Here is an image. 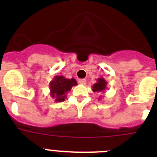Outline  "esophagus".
<instances>
[{"instance_id":"obj_1","label":"esophagus","mask_w":157,"mask_h":157,"mask_svg":"<svg viewBox=\"0 0 157 157\" xmlns=\"http://www.w3.org/2000/svg\"><path fill=\"white\" fill-rule=\"evenodd\" d=\"M78 82H79L80 84H82V85H85L86 82V80L85 78H81V79L78 80Z\"/></svg>"}]
</instances>
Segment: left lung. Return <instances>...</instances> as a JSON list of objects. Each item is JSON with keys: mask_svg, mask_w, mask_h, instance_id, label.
Listing matches in <instances>:
<instances>
[{"mask_svg": "<svg viewBox=\"0 0 157 157\" xmlns=\"http://www.w3.org/2000/svg\"><path fill=\"white\" fill-rule=\"evenodd\" d=\"M107 90V82L104 78H99L97 79V82L94 83L92 86V90L94 93H101L104 94Z\"/></svg>", "mask_w": 157, "mask_h": 157, "instance_id": "8db88e82", "label": "left lung"}]
</instances>
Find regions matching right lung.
I'll return each instance as SVG.
<instances>
[{
  "mask_svg": "<svg viewBox=\"0 0 157 157\" xmlns=\"http://www.w3.org/2000/svg\"><path fill=\"white\" fill-rule=\"evenodd\" d=\"M77 85V82L74 78L69 79L64 76L56 75L49 82V94L56 102H62L67 98V94L72 87Z\"/></svg>",
  "mask_w": 157,
  "mask_h": 157,
  "instance_id": "obj_1",
  "label": "right lung"
}]
</instances>
